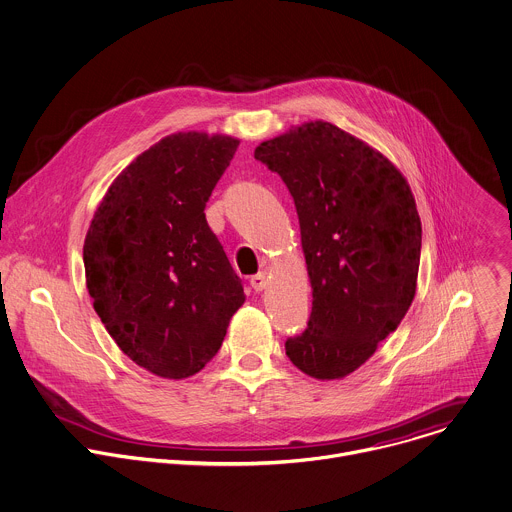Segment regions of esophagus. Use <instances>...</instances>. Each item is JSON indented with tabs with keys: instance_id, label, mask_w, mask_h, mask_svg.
I'll use <instances>...</instances> for the list:
<instances>
[{
	"instance_id": "34e87169",
	"label": "esophagus",
	"mask_w": 512,
	"mask_h": 512,
	"mask_svg": "<svg viewBox=\"0 0 512 512\" xmlns=\"http://www.w3.org/2000/svg\"><path fill=\"white\" fill-rule=\"evenodd\" d=\"M251 287L255 291H263L267 287V273H257L251 277Z\"/></svg>"
}]
</instances>
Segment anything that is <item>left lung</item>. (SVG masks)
Wrapping results in <instances>:
<instances>
[{"instance_id": "obj_1", "label": "left lung", "mask_w": 512, "mask_h": 512, "mask_svg": "<svg viewBox=\"0 0 512 512\" xmlns=\"http://www.w3.org/2000/svg\"><path fill=\"white\" fill-rule=\"evenodd\" d=\"M255 158L287 185L311 283L307 329L285 354L315 380L364 366L400 325L418 285L422 223L400 168L331 122L263 140Z\"/></svg>"}]
</instances>
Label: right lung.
<instances>
[{"label":"right lung","instance_id":"obj_1","mask_svg":"<svg viewBox=\"0 0 512 512\" xmlns=\"http://www.w3.org/2000/svg\"><path fill=\"white\" fill-rule=\"evenodd\" d=\"M239 138L175 132L108 187L86 233L94 309L118 348L166 380L195 376L245 303L241 279L205 219Z\"/></svg>","mask_w":512,"mask_h":512}]
</instances>
